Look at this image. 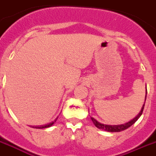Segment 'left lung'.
<instances>
[{"mask_svg":"<svg viewBox=\"0 0 156 156\" xmlns=\"http://www.w3.org/2000/svg\"><path fill=\"white\" fill-rule=\"evenodd\" d=\"M146 98H147V96H146ZM145 103H146V99H145ZM145 104L143 105V106L141 108V111L139 113L138 115H136V117L134 118L133 119H132L129 122L126 123H123V124H120V125H106V124H103V123H99L98 121H97L94 118L91 117V121L93 122L94 125L96 126L97 128H98L99 129H102V130L107 131V132H111V133H116V132H121V131H123L128 128L129 127L133 125L135 122H136L139 118L141 117V115H142V112H143V109H144Z\"/></svg>","mask_w":156,"mask_h":156,"instance_id":"1","label":"left lung"}]
</instances>
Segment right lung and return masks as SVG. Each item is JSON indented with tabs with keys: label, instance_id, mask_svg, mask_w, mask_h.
<instances>
[{
	"label": "right lung",
	"instance_id": "right-lung-1",
	"mask_svg": "<svg viewBox=\"0 0 156 156\" xmlns=\"http://www.w3.org/2000/svg\"><path fill=\"white\" fill-rule=\"evenodd\" d=\"M56 121V119L55 121H53V122H51V123H47V124H45V125H41V126H37V127H35L36 128H49V127H51V126L53 125V123H55V122Z\"/></svg>",
	"mask_w": 156,
	"mask_h": 156
}]
</instances>
